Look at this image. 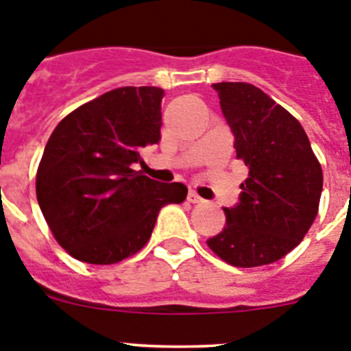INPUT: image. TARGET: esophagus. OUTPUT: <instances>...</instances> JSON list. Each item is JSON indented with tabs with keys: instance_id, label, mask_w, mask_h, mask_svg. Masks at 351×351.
Masks as SVG:
<instances>
[{
	"instance_id": "1",
	"label": "esophagus",
	"mask_w": 351,
	"mask_h": 351,
	"mask_svg": "<svg viewBox=\"0 0 351 351\" xmlns=\"http://www.w3.org/2000/svg\"><path fill=\"white\" fill-rule=\"evenodd\" d=\"M188 202H190V204H202L204 198L198 197L195 191H190V193H188Z\"/></svg>"
}]
</instances>
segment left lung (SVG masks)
Here are the masks:
<instances>
[{"mask_svg": "<svg viewBox=\"0 0 351 351\" xmlns=\"http://www.w3.org/2000/svg\"><path fill=\"white\" fill-rule=\"evenodd\" d=\"M239 160L250 169L226 225L207 246L235 267L283 258L308 234L324 176L299 121L246 82L213 84Z\"/></svg>", "mask_w": 351, "mask_h": 351, "instance_id": "left-lung-1", "label": "left lung"}]
</instances>
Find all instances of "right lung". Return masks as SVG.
I'll return each mask as SVG.
<instances>
[{"label":"right lung","mask_w":351,"mask_h":351,"mask_svg":"<svg viewBox=\"0 0 351 351\" xmlns=\"http://www.w3.org/2000/svg\"><path fill=\"white\" fill-rule=\"evenodd\" d=\"M154 86L119 88L80 105L56 126L38 172L36 198L56 241L73 258L110 265L145 246L158 213L188 188L132 169L141 149L161 141Z\"/></svg>","instance_id":"obj_1"}]
</instances>
